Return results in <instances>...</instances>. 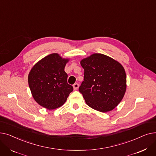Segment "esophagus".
Here are the masks:
<instances>
[{
  "label": "esophagus",
  "instance_id": "esophagus-1",
  "mask_svg": "<svg viewBox=\"0 0 156 156\" xmlns=\"http://www.w3.org/2000/svg\"><path fill=\"white\" fill-rule=\"evenodd\" d=\"M78 87H79V84L77 83H76L73 85V88H74V90H77L78 88Z\"/></svg>",
  "mask_w": 156,
  "mask_h": 156
}]
</instances>
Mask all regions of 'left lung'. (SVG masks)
I'll return each mask as SVG.
<instances>
[{
    "mask_svg": "<svg viewBox=\"0 0 156 156\" xmlns=\"http://www.w3.org/2000/svg\"><path fill=\"white\" fill-rule=\"evenodd\" d=\"M84 80L79 87L87 104L102 112L116 107L123 98L126 76L122 65L102 54H94L81 61Z\"/></svg>",
    "mask_w": 156,
    "mask_h": 156,
    "instance_id": "1",
    "label": "left lung"
}]
</instances>
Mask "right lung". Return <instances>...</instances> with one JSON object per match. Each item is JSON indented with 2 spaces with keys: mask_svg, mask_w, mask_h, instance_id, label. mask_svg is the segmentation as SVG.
Segmentation results:
<instances>
[{
  "mask_svg": "<svg viewBox=\"0 0 156 156\" xmlns=\"http://www.w3.org/2000/svg\"><path fill=\"white\" fill-rule=\"evenodd\" d=\"M68 61L59 54H52L38 61L29 73L28 84L33 97L47 109L61 107L73 90L64 71Z\"/></svg>",
  "mask_w": 156,
  "mask_h": 156,
  "instance_id": "add662e5",
  "label": "right lung"
}]
</instances>
